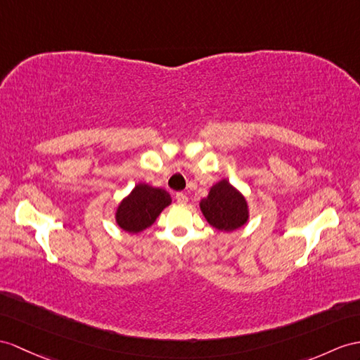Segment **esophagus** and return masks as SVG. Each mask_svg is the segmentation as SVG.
<instances>
[{"instance_id": "1", "label": "esophagus", "mask_w": 360, "mask_h": 360, "mask_svg": "<svg viewBox=\"0 0 360 360\" xmlns=\"http://www.w3.org/2000/svg\"><path fill=\"white\" fill-rule=\"evenodd\" d=\"M175 200H177L179 203H188V197L186 194H183V192H177V194H175Z\"/></svg>"}]
</instances>
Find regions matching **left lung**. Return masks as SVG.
<instances>
[{
  "instance_id": "obj_1",
  "label": "left lung",
  "mask_w": 360,
  "mask_h": 360,
  "mask_svg": "<svg viewBox=\"0 0 360 360\" xmlns=\"http://www.w3.org/2000/svg\"><path fill=\"white\" fill-rule=\"evenodd\" d=\"M201 212L210 226L231 232L248 221V203L229 181L221 180L210 188L209 195L201 200Z\"/></svg>"
}]
</instances>
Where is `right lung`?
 I'll use <instances>...</instances> for the list:
<instances>
[{
	"instance_id": "right-lung-1",
	"label": "right lung",
	"mask_w": 360,
	"mask_h": 360,
	"mask_svg": "<svg viewBox=\"0 0 360 360\" xmlns=\"http://www.w3.org/2000/svg\"><path fill=\"white\" fill-rule=\"evenodd\" d=\"M171 205V197L165 189L140 183L117 207L116 220L122 229L137 233L150 227L162 210Z\"/></svg>"
}]
</instances>
